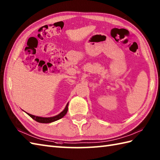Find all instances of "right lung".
<instances>
[{
  "label": "right lung",
  "mask_w": 160,
  "mask_h": 160,
  "mask_svg": "<svg viewBox=\"0 0 160 160\" xmlns=\"http://www.w3.org/2000/svg\"><path fill=\"white\" fill-rule=\"evenodd\" d=\"M68 104H69V103H68V104L66 105L65 109L63 110L60 114H58V115H56V116H54V117H41L35 116V115H32V114H31L27 113V114L28 115H29V116L31 117L32 118V119H34L35 121H38L39 122H42V123H49V122H54V121H57L58 119H60V118H61L64 117L65 115L67 114V112H68Z\"/></svg>",
  "instance_id": "obj_1"
}]
</instances>
